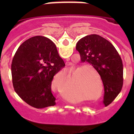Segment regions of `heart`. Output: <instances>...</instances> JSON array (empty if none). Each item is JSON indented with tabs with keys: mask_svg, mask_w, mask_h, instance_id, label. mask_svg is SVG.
Masks as SVG:
<instances>
[{
	"mask_svg": "<svg viewBox=\"0 0 134 134\" xmlns=\"http://www.w3.org/2000/svg\"><path fill=\"white\" fill-rule=\"evenodd\" d=\"M78 70L74 75V81H75V88L80 90L82 93H86L87 94H93V93H97L99 90V85L97 82L95 80L94 74L99 78L98 72L94 68L90 66H79ZM100 84L101 83L100 79H99ZM56 91L60 93L62 92V89L57 86H55Z\"/></svg>",
	"mask_w": 134,
	"mask_h": 134,
	"instance_id": "1",
	"label": "heart"
}]
</instances>
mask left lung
Returning a JSON list of instances; mask_svg holds the SVG:
<instances>
[{"mask_svg": "<svg viewBox=\"0 0 134 134\" xmlns=\"http://www.w3.org/2000/svg\"><path fill=\"white\" fill-rule=\"evenodd\" d=\"M81 62H87L97 71L104 86L103 103L109 105L121 91L124 82L122 60L108 40L96 34L86 35L76 43Z\"/></svg>", "mask_w": 134, "mask_h": 134, "instance_id": "8db88e82", "label": "left lung"}]
</instances>
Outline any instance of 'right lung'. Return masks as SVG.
<instances>
[{
	"instance_id": "right-lung-1",
	"label": "right lung",
	"mask_w": 134,
	"mask_h": 134,
	"mask_svg": "<svg viewBox=\"0 0 134 134\" xmlns=\"http://www.w3.org/2000/svg\"><path fill=\"white\" fill-rule=\"evenodd\" d=\"M64 66L52 41L43 36L28 39L19 47L12 61L15 91L35 108L54 106L55 98L51 90L52 81Z\"/></svg>"
}]
</instances>
